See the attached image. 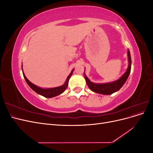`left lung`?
<instances>
[{"instance_id": "8db88e82", "label": "left lung", "mask_w": 153, "mask_h": 153, "mask_svg": "<svg viewBox=\"0 0 153 153\" xmlns=\"http://www.w3.org/2000/svg\"><path fill=\"white\" fill-rule=\"evenodd\" d=\"M128 66L127 68V70L124 73V75L119 78L118 80L107 82V83H103V84H96V83L92 82L89 78L87 77L85 75V71L84 73V75L85 79L86 84L89 87V89L94 92L98 94H101L104 95H110L112 94L114 92L118 91L123 85L124 84V83L127 80L128 78L129 75V73L131 71V55L129 50H128Z\"/></svg>"}]
</instances>
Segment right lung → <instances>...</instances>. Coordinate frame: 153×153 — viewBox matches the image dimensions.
<instances>
[{"mask_svg": "<svg viewBox=\"0 0 153 153\" xmlns=\"http://www.w3.org/2000/svg\"><path fill=\"white\" fill-rule=\"evenodd\" d=\"M73 71H74V69L71 71V73L69 74V76L66 78V80L65 83H64L62 85L56 87H53V88H47V89H43V88L39 87L38 86L34 85V84H32V82H30L28 79H27V77L25 76V74L24 73V71H23V69H22L24 77L25 78L26 82L27 83V84L29 85V86L31 88L32 90L35 91L36 93H38V94L43 96L45 97V98H53V97L57 96L59 94H61L66 89V88L68 85L69 80V78H70L71 76L72 75Z\"/></svg>", "mask_w": 153, "mask_h": 153, "instance_id": "right-lung-1", "label": "right lung"}]
</instances>
